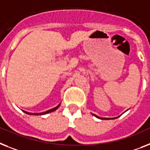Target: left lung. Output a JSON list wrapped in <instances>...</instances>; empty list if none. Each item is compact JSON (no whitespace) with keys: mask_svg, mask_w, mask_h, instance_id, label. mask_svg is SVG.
I'll return each mask as SVG.
<instances>
[{"mask_svg":"<svg viewBox=\"0 0 150 150\" xmlns=\"http://www.w3.org/2000/svg\"><path fill=\"white\" fill-rule=\"evenodd\" d=\"M93 116H95V117H96V118H98V119H101V120H103V119H107V118H101V117H98V116H96V115H95V114H93Z\"/></svg>","mask_w":150,"mask_h":150,"instance_id":"8db88e82","label":"left lung"}]
</instances>
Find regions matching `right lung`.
I'll return each mask as SVG.
<instances>
[{"instance_id": "add662e5", "label": "right lung", "mask_w": 150, "mask_h": 150, "mask_svg": "<svg viewBox=\"0 0 150 150\" xmlns=\"http://www.w3.org/2000/svg\"><path fill=\"white\" fill-rule=\"evenodd\" d=\"M60 106V103L58 105V106H56V107H54V108L50 109V110H49L45 111V112H40V113H32V112H27V111H24V112H26L27 114H29V115H44V114H47V113H49V112H54V111H55L56 110H57V109Z\"/></svg>"}]
</instances>
